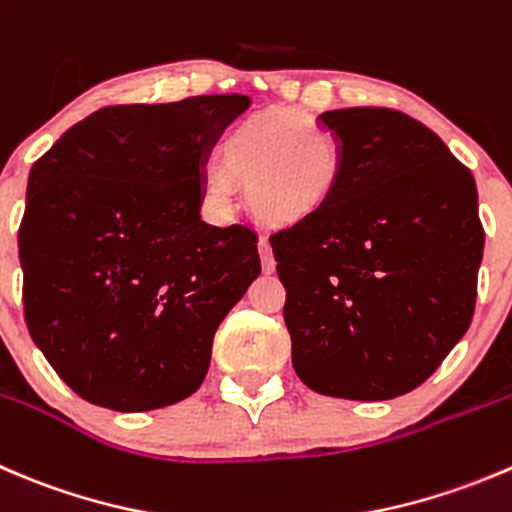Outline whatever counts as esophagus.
<instances>
[{
    "mask_svg": "<svg viewBox=\"0 0 512 512\" xmlns=\"http://www.w3.org/2000/svg\"><path fill=\"white\" fill-rule=\"evenodd\" d=\"M260 257H262V270H265L267 275L275 272V257H272V247L265 237H260Z\"/></svg>",
    "mask_w": 512,
    "mask_h": 512,
    "instance_id": "obj_1",
    "label": "esophagus"
}]
</instances>
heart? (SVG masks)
Masks as SVG:
<instances>
[{"instance_id":"obj_1","label":"heart","mask_w":512,"mask_h":512,"mask_svg":"<svg viewBox=\"0 0 512 512\" xmlns=\"http://www.w3.org/2000/svg\"><path fill=\"white\" fill-rule=\"evenodd\" d=\"M220 162L222 172L207 182L212 200L227 207L232 182H242L252 212L280 225L320 210L340 177V147L300 109L245 119L222 145Z\"/></svg>"}]
</instances>
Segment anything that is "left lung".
Returning <instances> with one entry per match:
<instances>
[{
  "label": "left lung",
  "mask_w": 512,
  "mask_h": 512,
  "mask_svg": "<svg viewBox=\"0 0 512 512\" xmlns=\"http://www.w3.org/2000/svg\"><path fill=\"white\" fill-rule=\"evenodd\" d=\"M320 119L340 142L335 190L270 235L292 365L320 395L398 398L438 370L473 320L485 245L473 172L398 109Z\"/></svg>",
  "instance_id": "left-lung-1"
}]
</instances>
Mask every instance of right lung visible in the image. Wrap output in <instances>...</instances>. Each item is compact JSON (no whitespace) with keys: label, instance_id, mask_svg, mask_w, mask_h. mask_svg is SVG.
I'll return each instance as SVG.
<instances>
[{"label":"right lung","instance_id":"1","mask_svg":"<svg viewBox=\"0 0 512 512\" xmlns=\"http://www.w3.org/2000/svg\"><path fill=\"white\" fill-rule=\"evenodd\" d=\"M245 94L112 104L29 170L24 322L87 403L145 413L190 398L212 337L260 275L247 225L200 220L205 160Z\"/></svg>","mask_w":512,"mask_h":512}]
</instances>
